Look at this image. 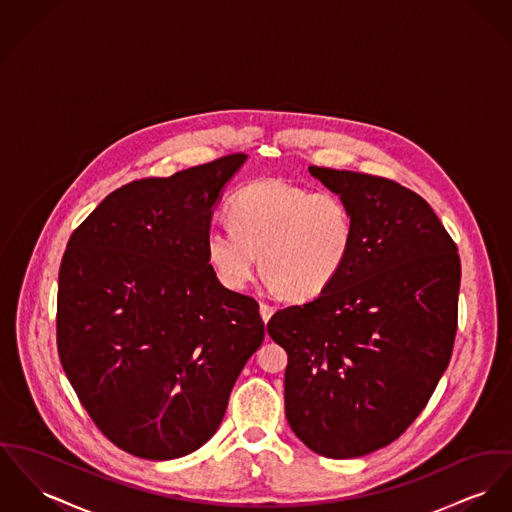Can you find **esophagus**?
Instances as JSON below:
<instances>
[{
    "instance_id": "obj_1",
    "label": "esophagus",
    "mask_w": 512,
    "mask_h": 512,
    "mask_svg": "<svg viewBox=\"0 0 512 512\" xmlns=\"http://www.w3.org/2000/svg\"><path fill=\"white\" fill-rule=\"evenodd\" d=\"M259 312H261L263 321L267 323V321L273 317V314H275V308H273V306H269V304H261V306H259Z\"/></svg>"
}]
</instances>
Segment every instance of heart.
Instances as JSON below:
<instances>
[{"label":"heart","instance_id":"1","mask_svg":"<svg viewBox=\"0 0 512 512\" xmlns=\"http://www.w3.org/2000/svg\"><path fill=\"white\" fill-rule=\"evenodd\" d=\"M234 228H212L204 249L220 284L243 290L261 269L290 300L323 294L345 269L354 245L349 202L331 191L265 179L230 202Z\"/></svg>","mask_w":512,"mask_h":512}]
</instances>
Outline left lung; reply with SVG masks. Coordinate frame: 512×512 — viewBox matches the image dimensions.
Returning <instances> with one entry per match:
<instances>
[{
  "mask_svg": "<svg viewBox=\"0 0 512 512\" xmlns=\"http://www.w3.org/2000/svg\"><path fill=\"white\" fill-rule=\"evenodd\" d=\"M353 210L354 245L315 300L276 312L286 353V419L317 454L388 446L429 403L454 347L460 255L425 198L399 183L310 167Z\"/></svg>",
  "mask_w": 512,
  "mask_h": 512,
  "instance_id": "8db88e82",
  "label": "left lung"
}]
</instances>
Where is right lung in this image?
<instances>
[{"label":"right lung","mask_w":512,"mask_h":512,"mask_svg":"<svg viewBox=\"0 0 512 512\" xmlns=\"http://www.w3.org/2000/svg\"><path fill=\"white\" fill-rule=\"evenodd\" d=\"M245 159L132 181L68 241L58 354L97 429L132 456L173 460L200 448L265 339L259 304L224 288L204 249L212 208Z\"/></svg>","instance_id":"add662e5"}]
</instances>
